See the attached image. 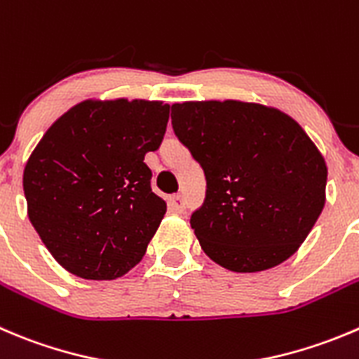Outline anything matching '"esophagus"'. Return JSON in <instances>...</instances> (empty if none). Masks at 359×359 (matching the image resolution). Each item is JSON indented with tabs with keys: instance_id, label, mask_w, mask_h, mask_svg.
Listing matches in <instances>:
<instances>
[{
	"instance_id": "1",
	"label": "esophagus",
	"mask_w": 359,
	"mask_h": 359,
	"mask_svg": "<svg viewBox=\"0 0 359 359\" xmlns=\"http://www.w3.org/2000/svg\"><path fill=\"white\" fill-rule=\"evenodd\" d=\"M168 207L172 212L182 214L184 208H186V201H184L182 194H172V196H168Z\"/></svg>"
}]
</instances>
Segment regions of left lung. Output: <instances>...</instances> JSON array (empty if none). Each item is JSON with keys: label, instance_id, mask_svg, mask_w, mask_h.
I'll return each instance as SVG.
<instances>
[{"label": "left lung", "instance_id": "obj_1", "mask_svg": "<svg viewBox=\"0 0 359 359\" xmlns=\"http://www.w3.org/2000/svg\"><path fill=\"white\" fill-rule=\"evenodd\" d=\"M172 114L177 138L207 179L203 205L191 215L203 252L238 273L293 256L321 215L328 177L300 124L236 100L175 103Z\"/></svg>", "mask_w": 359, "mask_h": 359}]
</instances>
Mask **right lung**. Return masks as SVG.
Instances as JSON below:
<instances>
[{"label":"right lung","instance_id":"1","mask_svg":"<svg viewBox=\"0 0 359 359\" xmlns=\"http://www.w3.org/2000/svg\"><path fill=\"white\" fill-rule=\"evenodd\" d=\"M170 105L86 100L47 130L22 177L27 215L69 273L112 280L140 263L165 217L145 154L158 151Z\"/></svg>","mask_w":359,"mask_h":359}]
</instances>
